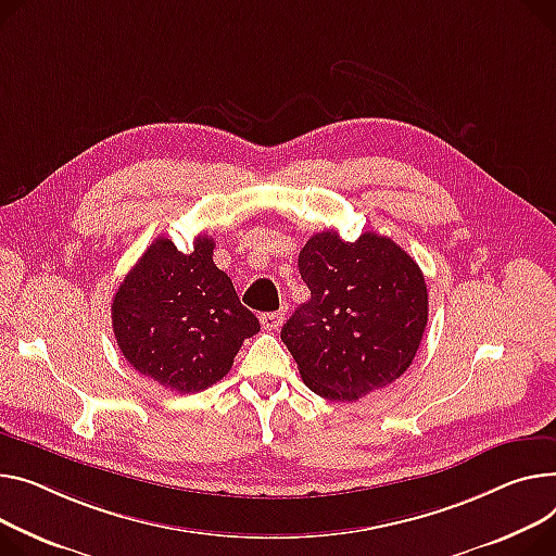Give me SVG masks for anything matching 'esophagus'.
I'll list each match as a JSON object with an SVG mask.
<instances>
[{
    "mask_svg": "<svg viewBox=\"0 0 556 556\" xmlns=\"http://www.w3.org/2000/svg\"><path fill=\"white\" fill-rule=\"evenodd\" d=\"M258 321H262L266 330H277L283 324V313H264L258 317Z\"/></svg>",
    "mask_w": 556,
    "mask_h": 556,
    "instance_id": "1",
    "label": "esophagus"
}]
</instances>
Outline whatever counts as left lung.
I'll list each match as a JSON object with an SVG mask.
<instances>
[{"label": "left lung", "instance_id": "1", "mask_svg": "<svg viewBox=\"0 0 556 556\" xmlns=\"http://www.w3.org/2000/svg\"><path fill=\"white\" fill-rule=\"evenodd\" d=\"M311 288L281 328L302 380L321 397L353 402L412 366L429 317L425 275L389 237L344 241L317 232L300 252Z\"/></svg>", "mask_w": 556, "mask_h": 556}]
</instances>
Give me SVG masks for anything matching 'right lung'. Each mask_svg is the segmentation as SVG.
<instances>
[{"label": "right lung", "instance_id": "obj_1", "mask_svg": "<svg viewBox=\"0 0 556 556\" xmlns=\"http://www.w3.org/2000/svg\"><path fill=\"white\" fill-rule=\"evenodd\" d=\"M214 239L199 235L192 252L159 237L127 273L111 304L125 359L144 378L178 393H199L228 376L258 319L218 270Z\"/></svg>", "mask_w": 556, "mask_h": 556}]
</instances>
